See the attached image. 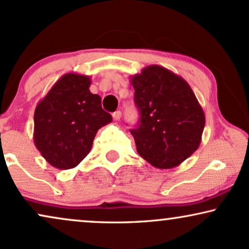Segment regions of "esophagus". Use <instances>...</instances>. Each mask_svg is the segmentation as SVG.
I'll list each match as a JSON object with an SVG mask.
<instances>
[{
  "label": "esophagus",
  "mask_w": 249,
  "mask_h": 249,
  "mask_svg": "<svg viewBox=\"0 0 249 249\" xmlns=\"http://www.w3.org/2000/svg\"><path fill=\"white\" fill-rule=\"evenodd\" d=\"M121 112H120V110H116V112L113 113V119H114L115 121H119V120L121 119Z\"/></svg>",
  "instance_id": "obj_1"
}]
</instances>
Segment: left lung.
I'll return each instance as SVG.
<instances>
[{
  "mask_svg": "<svg viewBox=\"0 0 249 249\" xmlns=\"http://www.w3.org/2000/svg\"><path fill=\"white\" fill-rule=\"evenodd\" d=\"M139 128L131 129L137 152L152 166L166 170L180 165L201 144L203 108L182 77L152 64L130 76Z\"/></svg>",
  "mask_w": 249,
  "mask_h": 249,
  "instance_id": "1",
  "label": "left lung"
}]
</instances>
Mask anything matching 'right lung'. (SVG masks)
Here are the masks:
<instances>
[{
  "label": "right lung",
  "instance_id": "obj_1",
  "mask_svg": "<svg viewBox=\"0 0 249 249\" xmlns=\"http://www.w3.org/2000/svg\"><path fill=\"white\" fill-rule=\"evenodd\" d=\"M90 85V76L66 73L36 107L33 141L52 166H77L90 152L97 131L112 122Z\"/></svg>",
  "mask_w": 249,
  "mask_h": 249
}]
</instances>
